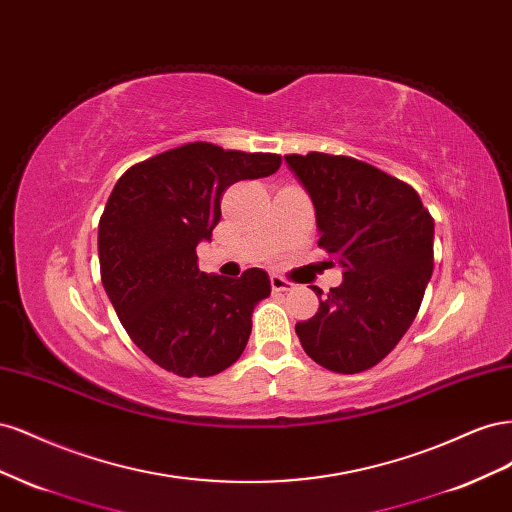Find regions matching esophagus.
Returning <instances> with one entry per match:
<instances>
[{"label":"esophagus","instance_id":"1","mask_svg":"<svg viewBox=\"0 0 512 512\" xmlns=\"http://www.w3.org/2000/svg\"><path fill=\"white\" fill-rule=\"evenodd\" d=\"M271 288H273V292H288V290H292V284L280 275H271Z\"/></svg>","mask_w":512,"mask_h":512}]
</instances>
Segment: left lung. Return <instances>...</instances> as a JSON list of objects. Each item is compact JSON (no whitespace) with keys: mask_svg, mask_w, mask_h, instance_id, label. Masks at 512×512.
Masks as SVG:
<instances>
[{"mask_svg":"<svg viewBox=\"0 0 512 512\" xmlns=\"http://www.w3.org/2000/svg\"><path fill=\"white\" fill-rule=\"evenodd\" d=\"M286 162L314 203L318 245L344 269V282L294 331L318 365L359 374L399 344L418 314L433 271V218L412 185L367 162L318 151Z\"/></svg>","mask_w":512,"mask_h":512,"instance_id":"1","label":"left lung"}]
</instances>
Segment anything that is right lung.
<instances>
[{
    "label": "right lung",
    "instance_id": "right-lung-1",
    "mask_svg": "<svg viewBox=\"0 0 512 512\" xmlns=\"http://www.w3.org/2000/svg\"><path fill=\"white\" fill-rule=\"evenodd\" d=\"M277 153L188 143L130 166L98 224L104 290L132 342L181 378L215 376L243 354L252 312L271 294L269 275L198 269L196 245L222 218L232 183L273 175Z\"/></svg>",
    "mask_w": 512,
    "mask_h": 512
}]
</instances>
